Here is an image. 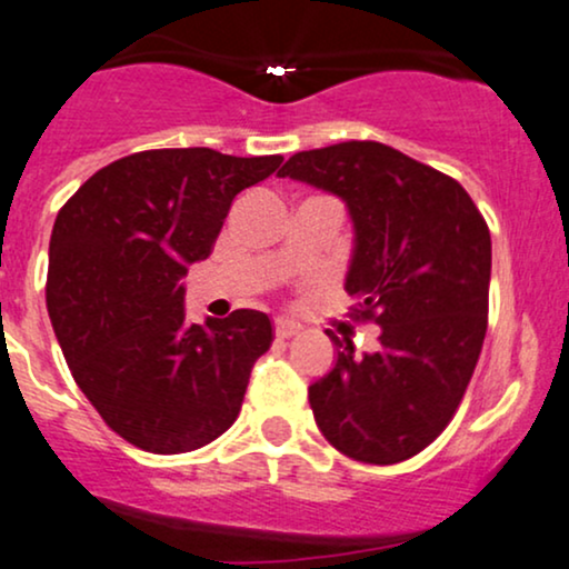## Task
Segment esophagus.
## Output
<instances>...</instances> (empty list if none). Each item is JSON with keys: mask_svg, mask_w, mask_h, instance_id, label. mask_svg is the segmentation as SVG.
<instances>
[{"mask_svg": "<svg viewBox=\"0 0 569 569\" xmlns=\"http://www.w3.org/2000/svg\"><path fill=\"white\" fill-rule=\"evenodd\" d=\"M297 331H299V326L291 323V320H286V318L276 320V337L278 339H291Z\"/></svg>", "mask_w": 569, "mask_h": 569, "instance_id": "34e87169", "label": "esophagus"}]
</instances>
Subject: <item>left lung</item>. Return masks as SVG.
Returning <instances> with one entry per match:
<instances>
[{"label":"left lung","instance_id":"left-lung-1","mask_svg":"<svg viewBox=\"0 0 569 569\" xmlns=\"http://www.w3.org/2000/svg\"><path fill=\"white\" fill-rule=\"evenodd\" d=\"M278 177L347 203L352 320L381 326L355 355L326 331L337 366L310 387L318 429L362 463H400L435 442L467 392L488 331L490 230L453 177L373 140L302 150Z\"/></svg>","mask_w":569,"mask_h":569}]
</instances>
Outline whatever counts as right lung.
I'll return each mask as SVG.
<instances>
[{"label":"right lung","instance_id":"add662e5","mask_svg":"<svg viewBox=\"0 0 569 569\" xmlns=\"http://www.w3.org/2000/svg\"><path fill=\"white\" fill-rule=\"evenodd\" d=\"M283 156L140 150L94 172L58 211L47 310L87 400L148 453L203 448L241 413L251 368L272 345L264 312L188 323V267L211 254L232 198Z\"/></svg>","mask_w":569,"mask_h":569}]
</instances>
